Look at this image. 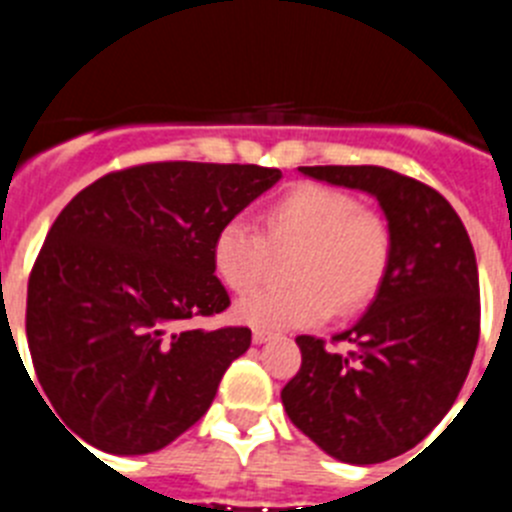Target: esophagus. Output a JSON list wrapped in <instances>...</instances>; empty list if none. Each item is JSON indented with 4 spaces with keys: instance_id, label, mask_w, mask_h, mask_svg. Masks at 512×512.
<instances>
[{
    "instance_id": "1",
    "label": "esophagus",
    "mask_w": 512,
    "mask_h": 512,
    "mask_svg": "<svg viewBox=\"0 0 512 512\" xmlns=\"http://www.w3.org/2000/svg\"><path fill=\"white\" fill-rule=\"evenodd\" d=\"M273 339V331H267V329H255L252 331V342L255 344H265Z\"/></svg>"
}]
</instances>
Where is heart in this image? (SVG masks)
I'll return each instance as SVG.
<instances>
[{
    "label": "heart",
    "instance_id": "1",
    "mask_svg": "<svg viewBox=\"0 0 512 512\" xmlns=\"http://www.w3.org/2000/svg\"><path fill=\"white\" fill-rule=\"evenodd\" d=\"M265 237L245 219L216 229L211 265L232 293L245 296L262 283L270 252L285 255L290 285L262 290L237 303V319L257 329H301L331 311L352 316L370 306L385 283L393 237L385 216L359 206L347 191L301 183L262 211Z\"/></svg>",
    "mask_w": 512,
    "mask_h": 512
}]
</instances>
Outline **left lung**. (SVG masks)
<instances>
[{
  "label": "left lung",
  "mask_w": 512,
  "mask_h": 512,
  "mask_svg": "<svg viewBox=\"0 0 512 512\" xmlns=\"http://www.w3.org/2000/svg\"><path fill=\"white\" fill-rule=\"evenodd\" d=\"M303 176L375 196L393 237L385 283L352 329L298 336L301 370L280 393L313 444L377 464L421 444L457 400L480 339V278L457 211L426 183L380 165H313Z\"/></svg>",
  "instance_id": "obj_1"
}]
</instances>
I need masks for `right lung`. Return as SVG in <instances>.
Segmentation results:
<instances>
[{"mask_svg":"<svg viewBox=\"0 0 512 512\" xmlns=\"http://www.w3.org/2000/svg\"><path fill=\"white\" fill-rule=\"evenodd\" d=\"M278 168L147 163L76 193L27 283L32 365L61 421L107 454H150L209 411L247 326L183 329L229 306L216 229L280 181Z\"/></svg>","mask_w":512,"mask_h":512,"instance_id":"add662e5","label":"right lung"}]
</instances>
